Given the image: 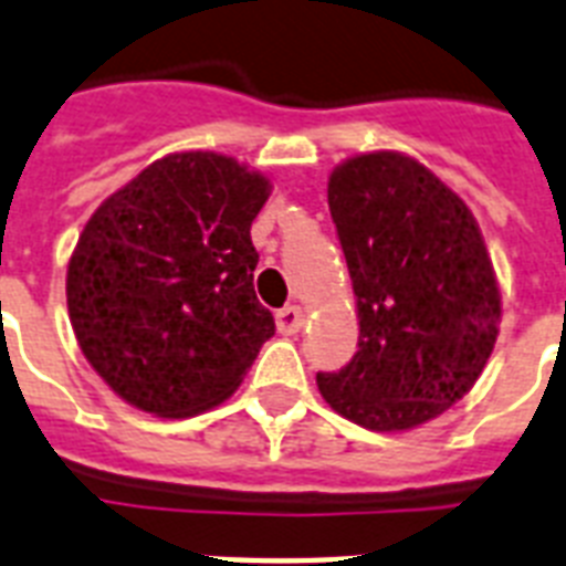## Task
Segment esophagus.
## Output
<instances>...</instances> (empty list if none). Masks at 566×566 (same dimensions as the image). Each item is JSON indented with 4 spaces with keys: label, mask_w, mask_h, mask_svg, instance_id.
Segmentation results:
<instances>
[{
    "label": "esophagus",
    "mask_w": 566,
    "mask_h": 566,
    "mask_svg": "<svg viewBox=\"0 0 566 566\" xmlns=\"http://www.w3.org/2000/svg\"><path fill=\"white\" fill-rule=\"evenodd\" d=\"M275 325H279V331H282V334H296V331L305 325V314H302V307H296V305L282 307V311L275 314Z\"/></svg>",
    "instance_id": "1"
}]
</instances>
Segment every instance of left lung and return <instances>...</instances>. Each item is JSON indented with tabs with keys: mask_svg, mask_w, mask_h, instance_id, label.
Wrapping results in <instances>:
<instances>
[{
	"mask_svg": "<svg viewBox=\"0 0 566 566\" xmlns=\"http://www.w3.org/2000/svg\"><path fill=\"white\" fill-rule=\"evenodd\" d=\"M357 296L360 339L348 366L316 375L334 412L401 433L471 392L500 331V284L465 200L398 150L339 163L328 177Z\"/></svg>",
	"mask_w": 566,
	"mask_h": 566,
	"instance_id": "1",
	"label": "left lung"
}]
</instances>
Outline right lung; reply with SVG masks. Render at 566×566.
I'll use <instances>...</instances> for the list:
<instances>
[{"mask_svg": "<svg viewBox=\"0 0 566 566\" xmlns=\"http://www.w3.org/2000/svg\"><path fill=\"white\" fill-rule=\"evenodd\" d=\"M270 191L232 156L182 150L92 211L69 259V319L122 401L186 418L241 387L275 331L255 296L250 238Z\"/></svg>", "mask_w": 566, "mask_h": 566, "instance_id": "obj_1", "label": "right lung"}]
</instances>
